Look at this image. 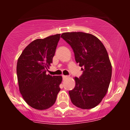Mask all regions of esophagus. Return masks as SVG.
Masks as SVG:
<instances>
[{
    "label": "esophagus",
    "mask_w": 130,
    "mask_h": 130,
    "mask_svg": "<svg viewBox=\"0 0 130 130\" xmlns=\"http://www.w3.org/2000/svg\"><path fill=\"white\" fill-rule=\"evenodd\" d=\"M62 78H63V79L65 80V79H66L67 78H68V76L67 75H63Z\"/></svg>",
    "instance_id": "34e87169"
}]
</instances>
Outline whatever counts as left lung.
Here are the masks:
<instances>
[{"label": "left lung", "mask_w": 130, "mask_h": 130, "mask_svg": "<svg viewBox=\"0 0 130 130\" xmlns=\"http://www.w3.org/2000/svg\"><path fill=\"white\" fill-rule=\"evenodd\" d=\"M61 38L72 48L83 71L80 77H75V86L69 92L72 103L84 109L93 108L105 96L111 82L112 67L106 48L91 34L64 32Z\"/></svg>", "instance_id": "8db88e82"}]
</instances>
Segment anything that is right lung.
I'll use <instances>...</instances> for the list:
<instances>
[{"instance_id": "1", "label": "right lung", "mask_w": 130, "mask_h": 130, "mask_svg": "<svg viewBox=\"0 0 130 130\" xmlns=\"http://www.w3.org/2000/svg\"><path fill=\"white\" fill-rule=\"evenodd\" d=\"M60 34L37 39L22 52L17 63L20 92L28 105L39 110L55 104L60 92L61 76L46 75L55 53Z\"/></svg>"}]
</instances>
